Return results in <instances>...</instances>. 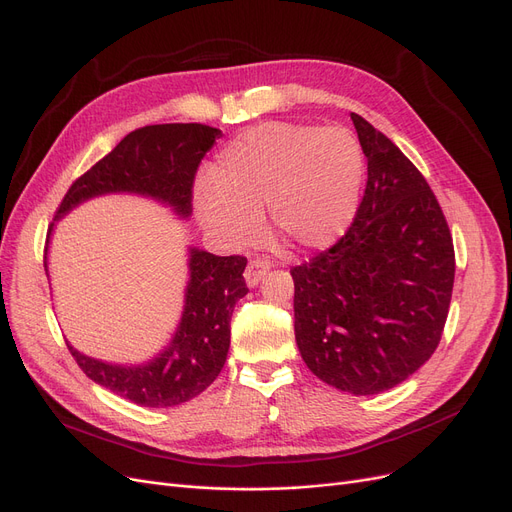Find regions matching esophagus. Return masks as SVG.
Returning a JSON list of instances; mask_svg holds the SVG:
<instances>
[{"mask_svg": "<svg viewBox=\"0 0 512 512\" xmlns=\"http://www.w3.org/2000/svg\"><path fill=\"white\" fill-rule=\"evenodd\" d=\"M270 267H272V263L265 261V259H253V261H249L247 270H245L247 286H249V288H255V286L265 278V274L270 272Z\"/></svg>", "mask_w": 512, "mask_h": 512, "instance_id": "esophagus-1", "label": "esophagus"}]
</instances>
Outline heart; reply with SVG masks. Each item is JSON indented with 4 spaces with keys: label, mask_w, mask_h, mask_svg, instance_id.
<instances>
[{
    "label": "heart",
    "mask_w": 512,
    "mask_h": 512,
    "mask_svg": "<svg viewBox=\"0 0 512 512\" xmlns=\"http://www.w3.org/2000/svg\"><path fill=\"white\" fill-rule=\"evenodd\" d=\"M365 159L351 130L263 122L215 155L195 209L201 226L230 245H247L267 207L272 232L299 251L332 247L359 209Z\"/></svg>",
    "instance_id": "obj_1"
}]
</instances>
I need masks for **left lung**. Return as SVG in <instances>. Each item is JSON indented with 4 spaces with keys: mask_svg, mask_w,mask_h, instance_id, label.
I'll use <instances>...</instances> for the list:
<instances>
[{
    "mask_svg": "<svg viewBox=\"0 0 512 512\" xmlns=\"http://www.w3.org/2000/svg\"><path fill=\"white\" fill-rule=\"evenodd\" d=\"M351 120L367 157L365 195L336 245L290 270L294 336L321 382L371 396L405 382L438 348L454 247L411 159L359 114Z\"/></svg>",
    "mask_w": 512,
    "mask_h": 512,
    "instance_id": "8db88e82",
    "label": "left lung"
}]
</instances>
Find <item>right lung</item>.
Listing matches in <instances>:
<instances>
[{
  "mask_svg": "<svg viewBox=\"0 0 512 512\" xmlns=\"http://www.w3.org/2000/svg\"><path fill=\"white\" fill-rule=\"evenodd\" d=\"M220 128L205 124H153L134 130L80 176L58 207L56 222L76 205L110 193L149 197L174 209L178 218L193 211V182ZM53 222V224H56ZM45 245V274L49 236ZM247 259L218 257L188 249V284L178 328L164 351L141 365L107 363L68 351L95 384L134 405L166 409L199 396L218 378L230 348V317L238 299L249 292L242 272Z\"/></svg>",
  "mask_w": 512,
  "mask_h": 512,
  "instance_id": "right-lung-1",
  "label": "right lung"
}]
</instances>
